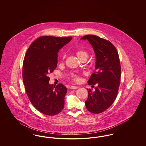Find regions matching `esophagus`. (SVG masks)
<instances>
[{
    "instance_id": "1",
    "label": "esophagus",
    "mask_w": 146,
    "mask_h": 146,
    "mask_svg": "<svg viewBox=\"0 0 146 146\" xmlns=\"http://www.w3.org/2000/svg\"><path fill=\"white\" fill-rule=\"evenodd\" d=\"M79 87L78 86H72L70 88V89H78Z\"/></svg>"
}]
</instances>
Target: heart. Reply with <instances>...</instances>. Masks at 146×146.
I'll use <instances>...</instances> for the list:
<instances>
[{
  "instance_id": "1",
  "label": "heart",
  "mask_w": 146,
  "mask_h": 146,
  "mask_svg": "<svg viewBox=\"0 0 146 146\" xmlns=\"http://www.w3.org/2000/svg\"><path fill=\"white\" fill-rule=\"evenodd\" d=\"M76 56L78 57V58L80 59V60H82L84 58H87V57L88 56V53L86 51H85L84 50H77L76 52ZM64 58H65V55L63 56V60L64 59ZM68 78L72 81L76 82V83H79L80 81V76H79V74L76 72L71 73L68 76Z\"/></svg>"
}]
</instances>
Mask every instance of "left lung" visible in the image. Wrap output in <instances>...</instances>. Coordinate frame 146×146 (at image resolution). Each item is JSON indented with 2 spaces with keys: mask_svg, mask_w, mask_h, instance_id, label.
<instances>
[{
  "mask_svg": "<svg viewBox=\"0 0 146 146\" xmlns=\"http://www.w3.org/2000/svg\"><path fill=\"white\" fill-rule=\"evenodd\" d=\"M81 39L88 40L92 45L96 57V70L88 84L95 90L88 89L85 105L89 111L98 114L107 110L115 100L120 83L121 67L118 51L109 40L95 35H86Z\"/></svg>",
  "mask_w": 146,
  "mask_h": 146,
  "instance_id": "left-lung-1",
  "label": "left lung"
}]
</instances>
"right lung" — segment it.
Returning <instances> with one entry per match:
<instances>
[{
	"label": "right lung",
	"instance_id": "obj_1",
	"mask_svg": "<svg viewBox=\"0 0 146 146\" xmlns=\"http://www.w3.org/2000/svg\"><path fill=\"white\" fill-rule=\"evenodd\" d=\"M72 36H42L33 42L24 58L22 78L25 90L35 108L42 114L55 115L62 111L67 92L62 84L49 83V75L55 70L57 53Z\"/></svg>",
	"mask_w": 146,
	"mask_h": 146
}]
</instances>
